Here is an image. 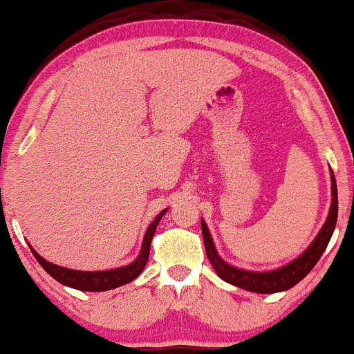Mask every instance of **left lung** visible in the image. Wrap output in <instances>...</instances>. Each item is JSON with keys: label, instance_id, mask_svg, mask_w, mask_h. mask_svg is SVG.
Instances as JSON below:
<instances>
[{"label": "left lung", "instance_id": "obj_1", "mask_svg": "<svg viewBox=\"0 0 354 354\" xmlns=\"http://www.w3.org/2000/svg\"><path fill=\"white\" fill-rule=\"evenodd\" d=\"M336 219H338V188H336L335 174L331 171V206L330 212H328L326 223L323 224L322 231L318 232L315 241L308 245V249H306L301 255H299L295 261L280 267V269L269 272H252L237 269V267H234L231 263L224 262L223 259H221L218 250H216L214 242H212L209 229H207V225L203 219L201 229L207 259H209L211 266L214 267L216 274H218L224 282L255 293H275L292 288L293 285L299 283L301 279H305V277L310 274V270L317 266L322 254L325 252L331 236H333Z\"/></svg>", "mask_w": 354, "mask_h": 354}]
</instances>
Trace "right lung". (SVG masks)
I'll return each instance as SVG.
<instances>
[{"instance_id": "add662e5", "label": "right lung", "mask_w": 354, "mask_h": 354, "mask_svg": "<svg viewBox=\"0 0 354 354\" xmlns=\"http://www.w3.org/2000/svg\"><path fill=\"white\" fill-rule=\"evenodd\" d=\"M168 209H163L153 219V223L148 225L147 232H145L143 237V244H142V250H140L138 257L135 259L133 262L129 263L125 267H118V269H112V270H99V272H84V270H72V269H66V267L55 266V263H50L42 259L36 250L32 249L31 245V252L36 261L41 263V267L44 269L48 274L53 277V279L57 280L59 283L67 285L71 288H77V290H84V292H105V290H112V288L122 287V285L130 283L131 280H135L136 277L142 274V270L147 266L148 257H150V245H151V239L155 236L156 227H158L161 218L165 216V212Z\"/></svg>"}]
</instances>
